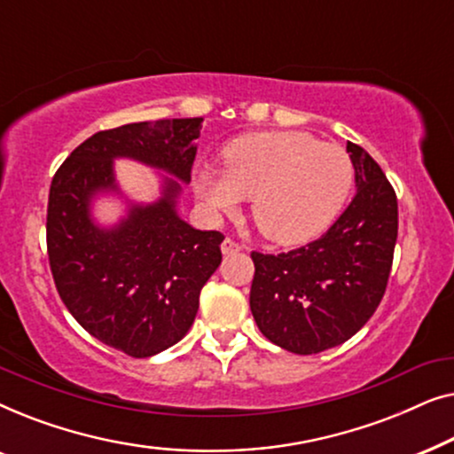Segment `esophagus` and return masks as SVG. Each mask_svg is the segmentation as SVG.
Masks as SVG:
<instances>
[{
	"label": "esophagus",
	"mask_w": 454,
	"mask_h": 454,
	"mask_svg": "<svg viewBox=\"0 0 454 454\" xmlns=\"http://www.w3.org/2000/svg\"><path fill=\"white\" fill-rule=\"evenodd\" d=\"M221 250H223V254H225V256H229V254H238V252L244 250V246H241L239 241H235L233 238H225V241L221 244Z\"/></svg>",
	"instance_id": "esophagus-1"
}]
</instances>
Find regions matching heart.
Instances as JSON below:
<instances>
[{
    "instance_id": "b5f03b06",
    "label": "heart",
    "mask_w": 454,
    "mask_h": 454,
    "mask_svg": "<svg viewBox=\"0 0 454 454\" xmlns=\"http://www.w3.org/2000/svg\"><path fill=\"white\" fill-rule=\"evenodd\" d=\"M221 165L194 173L204 207L231 213L241 198H250L258 231L287 246L325 231L353 185L349 154L306 132L241 136L223 148Z\"/></svg>"
}]
</instances>
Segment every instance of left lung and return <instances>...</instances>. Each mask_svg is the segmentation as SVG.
I'll use <instances>...</instances> for the list:
<instances>
[{
	"instance_id": "8db88e82",
	"label": "left lung",
	"mask_w": 454,
	"mask_h": 454,
	"mask_svg": "<svg viewBox=\"0 0 454 454\" xmlns=\"http://www.w3.org/2000/svg\"><path fill=\"white\" fill-rule=\"evenodd\" d=\"M357 194L326 233L291 252H252L250 309L270 343L297 356L351 339L380 306L393 266L399 207L380 165L347 142Z\"/></svg>"
}]
</instances>
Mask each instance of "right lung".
<instances>
[{
    "mask_svg": "<svg viewBox=\"0 0 454 454\" xmlns=\"http://www.w3.org/2000/svg\"><path fill=\"white\" fill-rule=\"evenodd\" d=\"M202 117L101 129L55 171L47 204V256L55 289L80 326L129 357H151L188 333L204 283L221 264V231H198L173 210L179 192L134 208L117 229L89 219V200L114 185L111 160L132 157L190 182Z\"/></svg>",
    "mask_w": 454,
    "mask_h": 454,
    "instance_id": "add662e5",
    "label": "right lung"
}]
</instances>
